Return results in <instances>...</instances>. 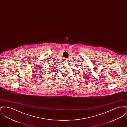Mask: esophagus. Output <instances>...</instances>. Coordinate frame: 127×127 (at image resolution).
Wrapping results in <instances>:
<instances>
[{
  "label": "esophagus",
  "mask_w": 127,
  "mask_h": 127,
  "mask_svg": "<svg viewBox=\"0 0 127 127\" xmlns=\"http://www.w3.org/2000/svg\"><path fill=\"white\" fill-rule=\"evenodd\" d=\"M64 61H65V62L66 63H67V61H66V59H65Z\"/></svg>",
  "instance_id": "obj_1"
}]
</instances>
